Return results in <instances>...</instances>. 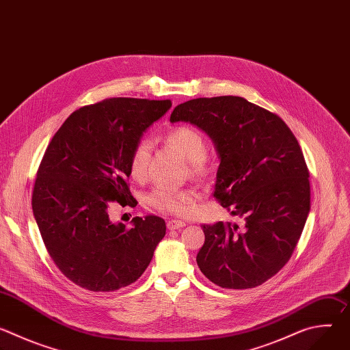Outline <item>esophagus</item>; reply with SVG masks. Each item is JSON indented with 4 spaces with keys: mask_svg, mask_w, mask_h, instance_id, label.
Masks as SVG:
<instances>
[{
    "mask_svg": "<svg viewBox=\"0 0 350 350\" xmlns=\"http://www.w3.org/2000/svg\"><path fill=\"white\" fill-rule=\"evenodd\" d=\"M185 226V223L184 221H181V220H169L167 221V228L169 230H180V228H183Z\"/></svg>",
    "mask_w": 350,
    "mask_h": 350,
    "instance_id": "1",
    "label": "esophagus"
}]
</instances>
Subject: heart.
Instances as JSON below:
<instances>
[{
  "instance_id": "b5f03b06",
  "label": "heart",
  "mask_w": 350,
  "mask_h": 350,
  "mask_svg": "<svg viewBox=\"0 0 350 350\" xmlns=\"http://www.w3.org/2000/svg\"><path fill=\"white\" fill-rule=\"evenodd\" d=\"M166 144L189 162V172L195 177H206L213 170L211 159L206 157V141L198 130L188 126L172 129L166 137ZM151 142L142 139L137 142L130 155V173L135 180H145L151 159ZM196 193L191 189H176L158 187L148 196V204L157 211L173 215H185L195 202Z\"/></svg>"
}]
</instances>
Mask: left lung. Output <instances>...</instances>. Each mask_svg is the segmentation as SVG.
Returning <instances> with one entry per match:
<instances>
[{
  "label": "left lung",
  "mask_w": 350,
  "mask_h": 350,
  "mask_svg": "<svg viewBox=\"0 0 350 350\" xmlns=\"http://www.w3.org/2000/svg\"><path fill=\"white\" fill-rule=\"evenodd\" d=\"M170 122H189L212 138L220 159L213 196L245 221L202 226L199 269L221 288L262 285L291 259L310 211L297 139L280 116L232 95L191 99Z\"/></svg>",
  "instance_id": "obj_1"
}]
</instances>
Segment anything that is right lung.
Returning a JSON list of instances; mask_svg holds the SVG:
<instances>
[{"mask_svg": "<svg viewBox=\"0 0 350 350\" xmlns=\"http://www.w3.org/2000/svg\"><path fill=\"white\" fill-rule=\"evenodd\" d=\"M172 108L170 99L108 98L75 111L40 163L31 208L46 251L76 285L111 292L135 282L166 234L158 216L113 224L111 202L137 205L127 177L144 131Z\"/></svg>", "mask_w": 350, "mask_h": 350, "instance_id": "right-lung-1", "label": "right lung"}]
</instances>
